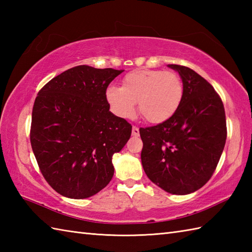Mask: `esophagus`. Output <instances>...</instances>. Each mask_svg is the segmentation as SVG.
<instances>
[{"instance_id":"obj_1","label":"esophagus","mask_w":252,"mask_h":252,"mask_svg":"<svg viewBox=\"0 0 252 252\" xmlns=\"http://www.w3.org/2000/svg\"><path fill=\"white\" fill-rule=\"evenodd\" d=\"M138 134H140V129H138L137 126H133V127H132V135H134V136H137Z\"/></svg>"}]
</instances>
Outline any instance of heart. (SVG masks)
Instances as JSON below:
<instances>
[{"instance_id": "b5f03b06", "label": "heart", "mask_w": 252, "mask_h": 252, "mask_svg": "<svg viewBox=\"0 0 252 252\" xmlns=\"http://www.w3.org/2000/svg\"><path fill=\"white\" fill-rule=\"evenodd\" d=\"M107 104L115 115L131 118L135 103L147 122L158 125L172 118L184 97V85L178 73L141 68L126 73L121 88L110 85L105 92Z\"/></svg>"}]
</instances>
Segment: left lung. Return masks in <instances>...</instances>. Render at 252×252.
Wrapping results in <instances>:
<instances>
[{
    "mask_svg": "<svg viewBox=\"0 0 252 252\" xmlns=\"http://www.w3.org/2000/svg\"><path fill=\"white\" fill-rule=\"evenodd\" d=\"M168 66L181 76L183 101L169 120L141 127V159L153 183L170 194L187 195L215 172L226 141L225 110L206 79L189 67Z\"/></svg>",
    "mask_w": 252,
    "mask_h": 252,
    "instance_id": "1",
    "label": "left lung"
}]
</instances>
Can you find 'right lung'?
<instances>
[{"mask_svg": "<svg viewBox=\"0 0 252 252\" xmlns=\"http://www.w3.org/2000/svg\"><path fill=\"white\" fill-rule=\"evenodd\" d=\"M122 71L77 66L37 93L31 147L42 175L58 194L83 199L114 176L112 156L129 141L132 126L109 111L105 92Z\"/></svg>", "mask_w": 252, "mask_h": 252, "instance_id": "1", "label": "right lung"}]
</instances>
